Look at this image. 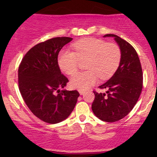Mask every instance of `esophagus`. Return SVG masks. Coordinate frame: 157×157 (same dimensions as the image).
Returning <instances> with one entry per match:
<instances>
[{
	"label": "esophagus",
	"mask_w": 157,
	"mask_h": 157,
	"mask_svg": "<svg viewBox=\"0 0 157 157\" xmlns=\"http://www.w3.org/2000/svg\"><path fill=\"white\" fill-rule=\"evenodd\" d=\"M79 93H80V95H82L85 94V91L84 90H79Z\"/></svg>",
	"instance_id": "obj_1"
}]
</instances>
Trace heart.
<instances>
[{
	"label": "heart",
	"mask_w": 157,
	"mask_h": 157,
	"mask_svg": "<svg viewBox=\"0 0 157 157\" xmlns=\"http://www.w3.org/2000/svg\"><path fill=\"white\" fill-rule=\"evenodd\" d=\"M75 52L63 48L58 55V64L68 75H75L80 60H86L88 71L78 73L71 78L70 85L74 89L86 90L97 83L99 78L106 80L117 69L121 60V51L117 44H108L102 40L88 37L73 44Z\"/></svg>",
	"instance_id": "heart-1"
}]
</instances>
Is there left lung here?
<instances>
[{"instance_id":"1","label":"left lung","mask_w":157,"mask_h":157,"mask_svg":"<svg viewBox=\"0 0 157 157\" xmlns=\"http://www.w3.org/2000/svg\"><path fill=\"white\" fill-rule=\"evenodd\" d=\"M112 37L121 51V60L116 72L100 89H105V93L95 95L91 109L97 117L102 121L113 122L124 118L136 105L142 89V70L136 50L119 36Z\"/></svg>"}]
</instances>
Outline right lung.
Listing matches in <instances>:
<instances>
[{"instance_id": "1", "label": "right lung", "mask_w": 157, "mask_h": 157, "mask_svg": "<svg viewBox=\"0 0 157 157\" xmlns=\"http://www.w3.org/2000/svg\"><path fill=\"white\" fill-rule=\"evenodd\" d=\"M71 37H58L40 43L23 57L18 68L19 90L26 105L44 122L56 124L66 120L80 94L63 89L68 80L61 73L57 57Z\"/></svg>"}]
</instances>
